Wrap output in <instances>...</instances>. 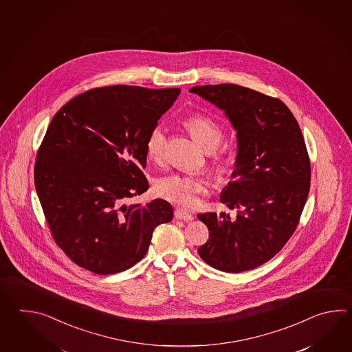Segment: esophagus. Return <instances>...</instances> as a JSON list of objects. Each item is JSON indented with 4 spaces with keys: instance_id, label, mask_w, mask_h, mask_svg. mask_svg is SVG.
<instances>
[{
    "instance_id": "obj_1",
    "label": "esophagus",
    "mask_w": 352,
    "mask_h": 352,
    "mask_svg": "<svg viewBox=\"0 0 352 352\" xmlns=\"http://www.w3.org/2000/svg\"><path fill=\"white\" fill-rule=\"evenodd\" d=\"M175 217L179 219V220H184V221H191V220H194V215H192V214L187 212L186 210L179 209V208L175 210Z\"/></svg>"
}]
</instances>
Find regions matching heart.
Here are the masks:
<instances>
[{"instance_id":"obj_1","label":"heart","mask_w":352,"mask_h":352,"mask_svg":"<svg viewBox=\"0 0 352 352\" xmlns=\"http://www.w3.org/2000/svg\"><path fill=\"white\" fill-rule=\"evenodd\" d=\"M184 126L194 137L195 141L208 153L217 150L224 137L223 129L217 122L202 114L188 116L184 120ZM166 144L167 131L164 124L158 123L151 129L146 140V152L148 158L155 162L162 161L165 156ZM229 167L230 162L228 158L215 157L211 161V168L215 175H223L229 170ZM206 181L200 176L179 173L160 177L153 185V191L158 197L182 208L196 206L200 201V196L206 192Z\"/></svg>"}]
</instances>
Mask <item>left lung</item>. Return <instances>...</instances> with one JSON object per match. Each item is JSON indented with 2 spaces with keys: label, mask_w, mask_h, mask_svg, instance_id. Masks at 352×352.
<instances>
[{
  "label": "left lung",
  "mask_w": 352,
  "mask_h": 352,
  "mask_svg": "<svg viewBox=\"0 0 352 352\" xmlns=\"http://www.w3.org/2000/svg\"><path fill=\"white\" fill-rule=\"evenodd\" d=\"M229 117L238 137L232 181L220 195L225 212L197 217L209 240L202 261L228 273L254 270L270 261L292 236L311 184V162L298 122L278 98L236 84L192 87Z\"/></svg>",
  "instance_id": "obj_1"
}]
</instances>
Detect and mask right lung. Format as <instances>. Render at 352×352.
<instances>
[{"label":"right lung","mask_w":352,"mask_h":352,"mask_svg":"<svg viewBox=\"0 0 352 352\" xmlns=\"http://www.w3.org/2000/svg\"><path fill=\"white\" fill-rule=\"evenodd\" d=\"M179 91L93 88L54 116L34 179L53 239L76 265L100 276L128 270L147 253L155 228L173 220L162 199L126 201L150 187L146 140Z\"/></svg>","instance_id":"obj_1"}]
</instances>
